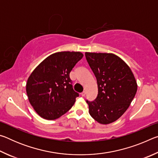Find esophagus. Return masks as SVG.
<instances>
[{
	"label": "esophagus",
	"instance_id": "34e87169",
	"mask_svg": "<svg viewBox=\"0 0 158 158\" xmlns=\"http://www.w3.org/2000/svg\"><path fill=\"white\" fill-rule=\"evenodd\" d=\"M81 95L82 96V97H85V91H83V92L81 93Z\"/></svg>",
	"mask_w": 158,
	"mask_h": 158
}]
</instances>
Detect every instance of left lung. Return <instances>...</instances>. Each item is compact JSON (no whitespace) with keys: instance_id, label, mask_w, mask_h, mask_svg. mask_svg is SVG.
Instances as JSON below:
<instances>
[{"instance_id":"1","label":"left lung","mask_w":158,"mask_h":158,"mask_svg":"<svg viewBox=\"0 0 158 158\" xmlns=\"http://www.w3.org/2000/svg\"><path fill=\"white\" fill-rule=\"evenodd\" d=\"M85 58L97 79L98 94L89 101V114L101 124L116 121L123 114L137 90L132 70L114 53H85Z\"/></svg>"}]
</instances>
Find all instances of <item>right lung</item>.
Returning <instances> with one entry per match:
<instances>
[{
  "instance_id": "obj_1",
  "label": "right lung",
  "mask_w": 158,
  "mask_h": 158,
  "mask_svg": "<svg viewBox=\"0 0 158 158\" xmlns=\"http://www.w3.org/2000/svg\"><path fill=\"white\" fill-rule=\"evenodd\" d=\"M83 56L79 52L53 53L33 71L26 83V93L39 116L57 119L74 105L79 95L73 90L69 73Z\"/></svg>"
}]
</instances>
